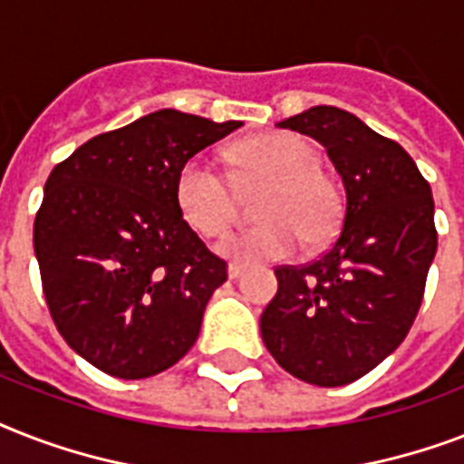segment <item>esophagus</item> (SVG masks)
Listing matches in <instances>:
<instances>
[{"instance_id":"esophagus-1","label":"esophagus","mask_w":464,"mask_h":464,"mask_svg":"<svg viewBox=\"0 0 464 464\" xmlns=\"http://www.w3.org/2000/svg\"><path fill=\"white\" fill-rule=\"evenodd\" d=\"M243 272H246V267L238 265V262H231V265H228V279H238Z\"/></svg>"}]
</instances>
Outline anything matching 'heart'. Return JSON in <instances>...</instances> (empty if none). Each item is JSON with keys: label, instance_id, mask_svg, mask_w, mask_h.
I'll return each mask as SVG.
<instances>
[{"label": "heart", "instance_id": "1", "mask_svg": "<svg viewBox=\"0 0 464 464\" xmlns=\"http://www.w3.org/2000/svg\"><path fill=\"white\" fill-rule=\"evenodd\" d=\"M231 159L240 182L265 180L257 207L260 226L228 233L217 250L240 262H276L301 243L323 246L337 233L342 199L334 182L317 168V151L289 132H265L236 141ZM175 204L189 228L218 236L236 214V192L207 156H189L175 175Z\"/></svg>", "mask_w": 464, "mask_h": 464}]
</instances>
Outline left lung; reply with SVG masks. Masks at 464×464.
I'll use <instances>...</instances> for the list:
<instances>
[{
    "label": "left lung",
    "instance_id": "8db88e82",
    "mask_svg": "<svg viewBox=\"0 0 464 464\" xmlns=\"http://www.w3.org/2000/svg\"><path fill=\"white\" fill-rule=\"evenodd\" d=\"M276 127L327 149L346 207L320 260L275 269L279 289L260 317L262 342L298 381L337 388L388 359L417 317L439 246L431 188L397 141L334 105Z\"/></svg>",
    "mask_w": 464,
    "mask_h": 464
}]
</instances>
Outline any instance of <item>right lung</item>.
<instances>
[{
    "label": "right lung",
    "instance_id": "1",
    "mask_svg": "<svg viewBox=\"0 0 464 464\" xmlns=\"http://www.w3.org/2000/svg\"><path fill=\"white\" fill-rule=\"evenodd\" d=\"M240 125L163 108L98 134L50 173L33 247L50 315L91 366L140 381L197 342L226 262L180 217L175 175Z\"/></svg>",
    "mask_w": 464,
    "mask_h": 464
}]
</instances>
